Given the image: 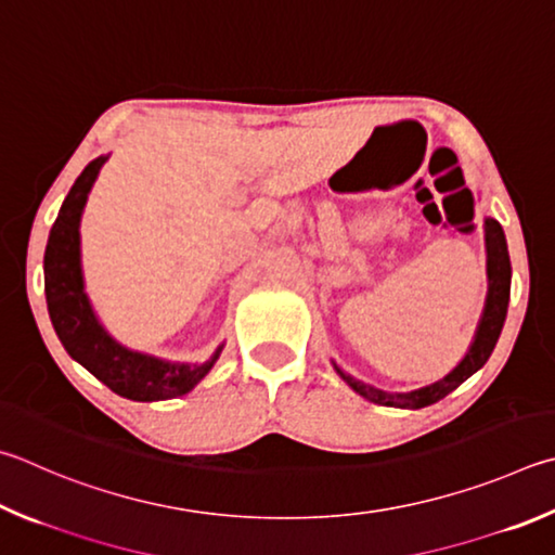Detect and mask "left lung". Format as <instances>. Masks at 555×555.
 I'll return each instance as SVG.
<instances>
[{"label": "left lung", "mask_w": 555, "mask_h": 555, "mask_svg": "<svg viewBox=\"0 0 555 555\" xmlns=\"http://www.w3.org/2000/svg\"><path fill=\"white\" fill-rule=\"evenodd\" d=\"M486 251H488V296H486V308H482V315L478 320L476 335L466 354L453 366L444 378H439L429 386H422L408 392H390L380 390L371 383L359 380L349 376L347 371H341L335 361L332 366L339 374V378L347 383V386L359 392L361 398H366L376 405L386 408H402V410H420L427 405H435L437 400L449 396L451 390H456L463 380L470 378L478 369L486 366L490 359L492 349H495L502 325H505L507 318V306H509V284H512V264H509V251H507V240L502 233V225L495 218H486Z\"/></svg>", "instance_id": "8db88e82"}]
</instances>
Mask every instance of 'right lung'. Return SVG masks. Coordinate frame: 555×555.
<instances>
[{"instance_id":"add662e5","label":"right lung","mask_w":555,"mask_h":555,"mask_svg":"<svg viewBox=\"0 0 555 555\" xmlns=\"http://www.w3.org/2000/svg\"><path fill=\"white\" fill-rule=\"evenodd\" d=\"M108 155H99L85 167V172L65 196L60 214L50 228V237L43 257L48 315L53 322L57 339L77 364L108 386L120 398L153 402L186 396L194 390L220 357L225 345H220L206 361H167L145 351L130 349L108 335V330L96 318L85 291L82 274V240L79 223L92 191Z\"/></svg>"}]
</instances>
